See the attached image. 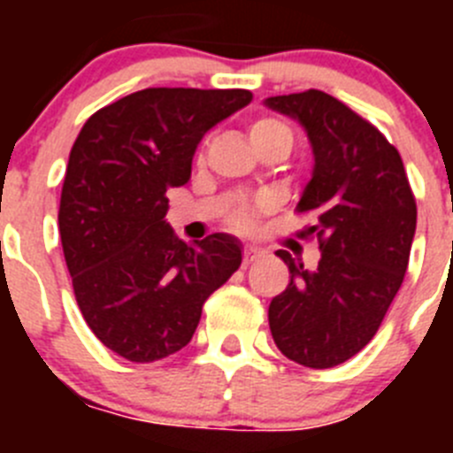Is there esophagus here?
I'll list each match as a JSON object with an SVG mask.
<instances>
[{
	"instance_id": "esophagus-1",
	"label": "esophagus",
	"mask_w": 453,
	"mask_h": 453,
	"mask_svg": "<svg viewBox=\"0 0 453 453\" xmlns=\"http://www.w3.org/2000/svg\"><path fill=\"white\" fill-rule=\"evenodd\" d=\"M263 256V251L258 250V247H247L245 250V254H242V265H250V263H254L256 258H261Z\"/></svg>"
}]
</instances>
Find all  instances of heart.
<instances>
[{
    "mask_svg": "<svg viewBox=\"0 0 453 453\" xmlns=\"http://www.w3.org/2000/svg\"><path fill=\"white\" fill-rule=\"evenodd\" d=\"M276 138H283L288 140V142H292V134H290V127H288L283 119L274 118V115H261V118H256L254 122L250 124V140L251 145L258 147L263 145V142H267V140H276ZM203 154H199V158H202ZM231 222L238 226V229H251L256 224V213L254 211H250V208H242V211H238V213L231 218Z\"/></svg>",
    "mask_w": 453,
    "mask_h": 453,
    "instance_id": "b5f03b06",
    "label": "heart"
}]
</instances>
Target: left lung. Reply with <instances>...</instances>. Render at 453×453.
<instances>
[{
	"label": "left lung",
	"instance_id": "obj_1",
	"mask_svg": "<svg viewBox=\"0 0 453 453\" xmlns=\"http://www.w3.org/2000/svg\"><path fill=\"white\" fill-rule=\"evenodd\" d=\"M299 119L315 167L299 213L315 219L302 238H315L319 263L306 270L281 250L290 283L270 303L276 347L290 361L326 370L349 361L374 338L402 288L413 245L418 206L402 156L386 135L322 90L265 99Z\"/></svg>",
	"mask_w": 453,
	"mask_h": 453
}]
</instances>
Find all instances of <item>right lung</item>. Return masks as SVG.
Instances as JSON below:
<instances>
[{"label":"right lung","instance_id":"obj_1","mask_svg":"<svg viewBox=\"0 0 453 453\" xmlns=\"http://www.w3.org/2000/svg\"><path fill=\"white\" fill-rule=\"evenodd\" d=\"M250 102L240 88H145L92 113L72 145L58 208L67 272L90 331L127 361L183 349L240 267L238 240L186 245L165 213L203 134Z\"/></svg>","mask_w":453,"mask_h":453}]
</instances>
